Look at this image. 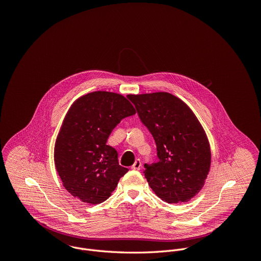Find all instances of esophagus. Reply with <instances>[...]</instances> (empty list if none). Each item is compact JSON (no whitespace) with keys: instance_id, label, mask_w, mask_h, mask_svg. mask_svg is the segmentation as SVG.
<instances>
[{"instance_id":"esophagus-1","label":"esophagus","mask_w":261,"mask_h":261,"mask_svg":"<svg viewBox=\"0 0 261 261\" xmlns=\"http://www.w3.org/2000/svg\"><path fill=\"white\" fill-rule=\"evenodd\" d=\"M140 167H141V161H140L139 159H137V160L134 162V164H133V166H132L131 168H132L133 170H139Z\"/></svg>"}]
</instances>
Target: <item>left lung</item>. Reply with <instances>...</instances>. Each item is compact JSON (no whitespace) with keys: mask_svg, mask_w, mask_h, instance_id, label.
Wrapping results in <instances>:
<instances>
[{"mask_svg":"<svg viewBox=\"0 0 261 261\" xmlns=\"http://www.w3.org/2000/svg\"><path fill=\"white\" fill-rule=\"evenodd\" d=\"M156 145L159 161L144 164L154 194L170 204L186 203L203 188L210 170L206 133L192 110L167 92L128 95Z\"/></svg>","mask_w":261,"mask_h":261,"instance_id":"1","label":"left lung"}]
</instances>
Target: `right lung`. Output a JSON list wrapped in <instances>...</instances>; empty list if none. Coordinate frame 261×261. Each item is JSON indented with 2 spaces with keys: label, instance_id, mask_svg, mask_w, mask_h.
<instances>
[{
  "label": "right lung",
  "instance_id": "right-lung-1",
  "mask_svg": "<svg viewBox=\"0 0 261 261\" xmlns=\"http://www.w3.org/2000/svg\"><path fill=\"white\" fill-rule=\"evenodd\" d=\"M135 115L121 94L95 91L76 99L68 110L54 147V162L65 190L84 203L108 200L128 169L108 145L116 126Z\"/></svg>",
  "mask_w": 261,
  "mask_h": 261
}]
</instances>
